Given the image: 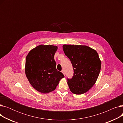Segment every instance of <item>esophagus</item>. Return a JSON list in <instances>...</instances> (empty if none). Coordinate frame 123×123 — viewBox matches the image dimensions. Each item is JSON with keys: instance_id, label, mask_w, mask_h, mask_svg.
<instances>
[{"instance_id": "34e87169", "label": "esophagus", "mask_w": 123, "mask_h": 123, "mask_svg": "<svg viewBox=\"0 0 123 123\" xmlns=\"http://www.w3.org/2000/svg\"><path fill=\"white\" fill-rule=\"evenodd\" d=\"M62 73L64 75H65V71L64 70H62Z\"/></svg>"}]
</instances>
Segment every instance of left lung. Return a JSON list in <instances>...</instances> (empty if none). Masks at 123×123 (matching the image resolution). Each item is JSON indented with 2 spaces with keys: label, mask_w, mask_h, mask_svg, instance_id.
Wrapping results in <instances>:
<instances>
[{
  "label": "left lung",
  "mask_w": 123,
  "mask_h": 123,
  "mask_svg": "<svg viewBox=\"0 0 123 123\" xmlns=\"http://www.w3.org/2000/svg\"><path fill=\"white\" fill-rule=\"evenodd\" d=\"M74 70L72 79H67L70 91L77 95L88 91L95 84L100 74L101 61L95 50L86 45H63Z\"/></svg>",
  "instance_id": "1"
}]
</instances>
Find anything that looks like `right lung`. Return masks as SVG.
I'll use <instances>...</instances> for the list:
<instances>
[{
	"instance_id": "obj_1",
	"label": "right lung",
	"mask_w": 123,
	"mask_h": 123,
	"mask_svg": "<svg viewBox=\"0 0 123 123\" xmlns=\"http://www.w3.org/2000/svg\"><path fill=\"white\" fill-rule=\"evenodd\" d=\"M57 49L52 45H40L31 50L26 58V76L31 86L42 93L54 91L64 77L56 69L54 55Z\"/></svg>"
}]
</instances>
